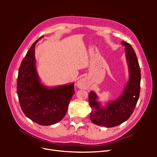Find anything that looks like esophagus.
I'll return each instance as SVG.
<instances>
[{
    "instance_id": "obj_1",
    "label": "esophagus",
    "mask_w": 157,
    "mask_h": 157,
    "mask_svg": "<svg viewBox=\"0 0 157 157\" xmlns=\"http://www.w3.org/2000/svg\"><path fill=\"white\" fill-rule=\"evenodd\" d=\"M77 86L80 89H86L88 87V84L86 79L81 78L77 82Z\"/></svg>"
}]
</instances>
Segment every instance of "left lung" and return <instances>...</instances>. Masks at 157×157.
<instances>
[{
  "mask_svg": "<svg viewBox=\"0 0 157 157\" xmlns=\"http://www.w3.org/2000/svg\"><path fill=\"white\" fill-rule=\"evenodd\" d=\"M125 46L126 58L129 69V80L121 96L111 102L101 106L94 91L90 92L88 99L92 111L90 119L94 124L107 128L121 124L130 117L134 111L140 93L141 71L136 54L132 46L122 41Z\"/></svg>",
  "mask_w": 157,
  "mask_h": 157,
  "instance_id": "obj_1",
  "label": "left lung"
}]
</instances>
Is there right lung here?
<instances>
[{
  "label": "right lung",
  "instance_id": "right-lung-1",
  "mask_svg": "<svg viewBox=\"0 0 157 157\" xmlns=\"http://www.w3.org/2000/svg\"><path fill=\"white\" fill-rule=\"evenodd\" d=\"M43 36L32 44L21 61L18 71L17 94L25 116L38 124L48 126L63 119L75 90L74 83L48 88L40 82L35 66V48Z\"/></svg>",
  "mask_w": 157,
  "mask_h": 157
}]
</instances>
